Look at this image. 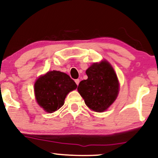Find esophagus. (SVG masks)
I'll return each mask as SVG.
<instances>
[{
	"label": "esophagus",
	"mask_w": 158,
	"mask_h": 158,
	"mask_svg": "<svg viewBox=\"0 0 158 158\" xmlns=\"http://www.w3.org/2000/svg\"><path fill=\"white\" fill-rule=\"evenodd\" d=\"M75 81V83H76L77 85H78V84H79V83H80V80H79V79H76Z\"/></svg>",
	"instance_id": "34e87169"
}]
</instances>
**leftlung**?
Masks as SVG:
<instances>
[{"label": "left lung", "instance_id": "8db88e82", "mask_svg": "<svg viewBox=\"0 0 158 158\" xmlns=\"http://www.w3.org/2000/svg\"><path fill=\"white\" fill-rule=\"evenodd\" d=\"M88 79L80 82L77 91L85 103L93 111L102 112L115 101L119 82L107 61L94 63L85 72Z\"/></svg>", "mask_w": 158, "mask_h": 158}]
</instances>
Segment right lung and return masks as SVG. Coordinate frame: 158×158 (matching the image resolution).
<instances>
[{
	"instance_id": "obj_1",
	"label": "right lung",
	"mask_w": 158,
	"mask_h": 158,
	"mask_svg": "<svg viewBox=\"0 0 158 158\" xmlns=\"http://www.w3.org/2000/svg\"><path fill=\"white\" fill-rule=\"evenodd\" d=\"M76 88V83L68 75L53 70L38 77L34 91L39 105L46 112L52 113L63 106L67 94Z\"/></svg>"
}]
</instances>
